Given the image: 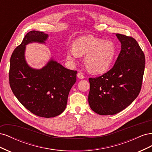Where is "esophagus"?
<instances>
[{"instance_id":"esophagus-1","label":"esophagus","mask_w":152,"mask_h":152,"mask_svg":"<svg viewBox=\"0 0 152 152\" xmlns=\"http://www.w3.org/2000/svg\"><path fill=\"white\" fill-rule=\"evenodd\" d=\"M77 77L80 79H84V74L82 72H79V73H77Z\"/></svg>"}]
</instances>
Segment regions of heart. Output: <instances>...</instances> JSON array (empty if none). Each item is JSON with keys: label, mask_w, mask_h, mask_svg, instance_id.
<instances>
[{"label": "heart", "mask_w": 152, "mask_h": 152, "mask_svg": "<svg viewBox=\"0 0 152 152\" xmlns=\"http://www.w3.org/2000/svg\"><path fill=\"white\" fill-rule=\"evenodd\" d=\"M84 54L87 68L94 74H102L111 66L115 57L116 48L112 41L92 35L83 36L77 39L73 46L68 49L67 58L75 61L80 55Z\"/></svg>", "instance_id": "b5f03b06"}]
</instances>
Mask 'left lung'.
Segmentation results:
<instances>
[{
  "label": "left lung",
  "instance_id": "1",
  "mask_svg": "<svg viewBox=\"0 0 152 152\" xmlns=\"http://www.w3.org/2000/svg\"><path fill=\"white\" fill-rule=\"evenodd\" d=\"M121 50L112 69L103 75L89 78L88 102L102 115H115L130 105L140 93L145 57L137 41L117 34Z\"/></svg>",
  "mask_w": 152,
  "mask_h": 152
}]
</instances>
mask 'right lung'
Segmentation results:
<instances>
[{"instance_id": "obj_1", "label": "right lung", "mask_w": 152, "mask_h": 152, "mask_svg": "<svg viewBox=\"0 0 152 152\" xmlns=\"http://www.w3.org/2000/svg\"><path fill=\"white\" fill-rule=\"evenodd\" d=\"M49 35L30 31L14 50L10 59V84L13 94L36 115L50 118L65 110L68 94L77 80V71L68 70L53 58L41 69L30 67L25 59L26 45L45 44Z\"/></svg>"}]
</instances>
